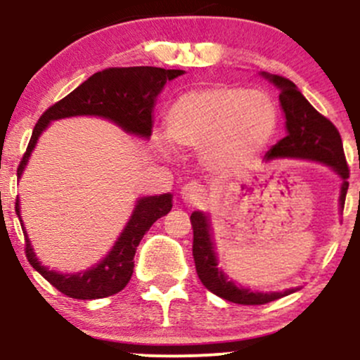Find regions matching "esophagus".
I'll return each mask as SVG.
<instances>
[{
  "mask_svg": "<svg viewBox=\"0 0 360 360\" xmlns=\"http://www.w3.org/2000/svg\"><path fill=\"white\" fill-rule=\"evenodd\" d=\"M181 198H183L184 203L198 205L206 200V189L200 183H196V181H191V183L183 186V189H181Z\"/></svg>",
  "mask_w": 360,
  "mask_h": 360,
  "instance_id": "esophagus-1",
  "label": "esophagus"
}]
</instances>
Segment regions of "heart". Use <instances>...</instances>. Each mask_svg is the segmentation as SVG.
<instances>
[{
	"label": "heart",
	"mask_w": 360,
	"mask_h": 360,
	"mask_svg": "<svg viewBox=\"0 0 360 360\" xmlns=\"http://www.w3.org/2000/svg\"><path fill=\"white\" fill-rule=\"evenodd\" d=\"M167 135L177 147L201 152L205 166L232 174L259 159L279 127V113L267 94L242 86L217 84L186 91L167 111ZM155 134V146L169 157L172 146Z\"/></svg>",
	"instance_id": "1"
}]
</instances>
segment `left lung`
Returning <instances> with one entry per match:
<instances>
[{"mask_svg":"<svg viewBox=\"0 0 360 360\" xmlns=\"http://www.w3.org/2000/svg\"><path fill=\"white\" fill-rule=\"evenodd\" d=\"M260 76L279 91L281 108L286 118V137L279 140L267 152L264 162H272V160L279 159H301L325 164L342 181L340 196H338V212L342 213L347 189H349V181H347L349 179V167H347L340 134L335 125L309 105L307 98L296 88L295 82L269 72H260ZM191 225L193 255L198 278L213 295L237 304H264L300 289L289 288L286 291L264 292L243 288L237 281L230 279L221 267H218L217 247L213 242L212 221H210L208 214L200 210L193 212Z\"/></svg>","mask_w":360,"mask_h":360,"instance_id":"1","label":"left lung"}]
</instances>
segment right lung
I'll list each match as a JSON object with an SVG mask.
<instances>
[{"instance_id": "obj_1", "label": "right lung", "mask_w": 360, "mask_h": 360, "mask_svg": "<svg viewBox=\"0 0 360 360\" xmlns=\"http://www.w3.org/2000/svg\"><path fill=\"white\" fill-rule=\"evenodd\" d=\"M181 69L162 68H111L93 74L89 79L77 86L64 100L51 106L40 117L34 128L27 152L20 162L18 179L22 177L28 159L39 142L40 135L52 122L72 117H98L122 128L128 135L148 140L152 135V117L157 96L169 81L183 76ZM172 208V194H154L140 196L135 208L122 230L117 242L100 262L79 272H59L49 269L40 262L28 238L22 220L20 200L16 198V214H18L25 235V252L28 262L37 272L44 276L53 288L74 300H98L117 295L122 291L134 274V257L140 240L160 217Z\"/></svg>"}]
</instances>
